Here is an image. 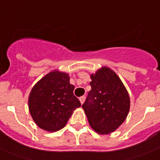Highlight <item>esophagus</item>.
Here are the masks:
<instances>
[{
  "label": "esophagus",
  "mask_w": 160,
  "mask_h": 160,
  "mask_svg": "<svg viewBox=\"0 0 160 160\" xmlns=\"http://www.w3.org/2000/svg\"><path fill=\"white\" fill-rule=\"evenodd\" d=\"M79 100H80V102H81V104L82 105L83 103H84V101H85V96H81V97L79 98Z\"/></svg>",
  "instance_id": "obj_1"
}]
</instances>
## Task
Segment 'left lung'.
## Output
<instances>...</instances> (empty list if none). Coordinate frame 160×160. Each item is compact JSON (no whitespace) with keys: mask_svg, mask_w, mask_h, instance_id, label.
<instances>
[{"mask_svg":"<svg viewBox=\"0 0 160 160\" xmlns=\"http://www.w3.org/2000/svg\"><path fill=\"white\" fill-rule=\"evenodd\" d=\"M92 90L82 109L90 126L101 135L118 128L126 119L130 98L121 79L111 68L102 67L91 74Z\"/></svg>","mask_w":160,"mask_h":160,"instance_id":"obj_1","label":"left lung"}]
</instances>
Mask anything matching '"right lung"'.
<instances>
[{"instance_id": "obj_1", "label": "right lung", "mask_w": 160, "mask_h": 160, "mask_svg": "<svg viewBox=\"0 0 160 160\" xmlns=\"http://www.w3.org/2000/svg\"><path fill=\"white\" fill-rule=\"evenodd\" d=\"M73 90L68 73L58 70L36 83L28 97V109L36 124L47 132L63 128L73 110L81 106Z\"/></svg>"}]
</instances>
